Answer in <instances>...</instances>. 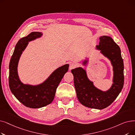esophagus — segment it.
<instances>
[{"instance_id": "esophagus-1", "label": "esophagus", "mask_w": 135, "mask_h": 135, "mask_svg": "<svg viewBox=\"0 0 135 135\" xmlns=\"http://www.w3.org/2000/svg\"><path fill=\"white\" fill-rule=\"evenodd\" d=\"M75 67H76L75 64H74V63H71V64H69V68L70 70L74 69Z\"/></svg>"}]
</instances>
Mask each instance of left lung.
<instances>
[{
	"label": "left lung",
	"mask_w": 135,
	"mask_h": 135,
	"mask_svg": "<svg viewBox=\"0 0 135 135\" xmlns=\"http://www.w3.org/2000/svg\"><path fill=\"white\" fill-rule=\"evenodd\" d=\"M98 50L110 60L113 66V84L110 89L103 91L97 89L92 81L87 77L86 72L81 67L72 69L74 84L77 97L79 102L84 106L93 109H103L109 107L118 97L124 83V62L121 50L113 38L107 36L100 38ZM85 60L83 64L86 63Z\"/></svg>",
	"instance_id": "8db88e82"
}]
</instances>
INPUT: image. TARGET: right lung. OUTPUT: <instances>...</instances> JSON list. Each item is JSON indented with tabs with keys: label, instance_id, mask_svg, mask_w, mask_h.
Listing matches in <instances>:
<instances>
[{
	"label": "right lung",
	"instance_id": "obj_1",
	"mask_svg": "<svg viewBox=\"0 0 135 135\" xmlns=\"http://www.w3.org/2000/svg\"><path fill=\"white\" fill-rule=\"evenodd\" d=\"M40 32H32L22 37L15 46L9 63V84L10 89L16 98L25 107L40 108L53 101L58 85L68 70L67 64L56 69L42 84L37 85L24 84L20 80L17 74V64L22 51L30 41L42 36Z\"/></svg>",
	"mask_w": 135,
	"mask_h": 135
}]
</instances>
